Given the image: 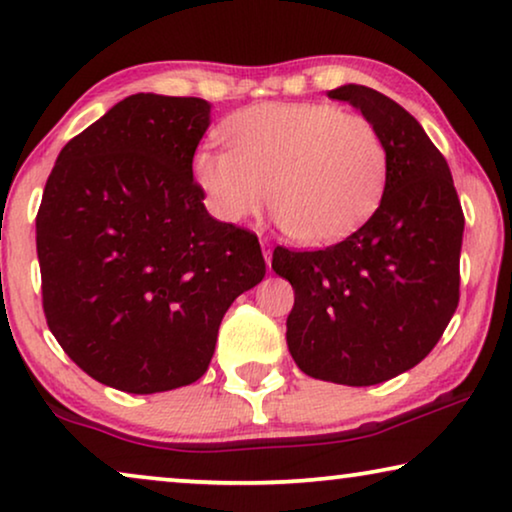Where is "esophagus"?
I'll list each match as a JSON object with an SVG mask.
<instances>
[{
  "label": "esophagus",
  "instance_id": "1",
  "mask_svg": "<svg viewBox=\"0 0 512 512\" xmlns=\"http://www.w3.org/2000/svg\"><path fill=\"white\" fill-rule=\"evenodd\" d=\"M261 249H263L265 263H268V268H270V265H272V247H270V242L268 240H261Z\"/></svg>",
  "mask_w": 512,
  "mask_h": 512
}]
</instances>
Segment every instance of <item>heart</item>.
<instances>
[{
  "label": "heart",
  "instance_id": "1",
  "mask_svg": "<svg viewBox=\"0 0 512 512\" xmlns=\"http://www.w3.org/2000/svg\"><path fill=\"white\" fill-rule=\"evenodd\" d=\"M221 146L195 151L193 174L207 205L242 223L268 205L293 240L331 244L380 205L389 174L387 144L368 118L324 102H270L221 125Z\"/></svg>",
  "mask_w": 512,
  "mask_h": 512
}]
</instances>
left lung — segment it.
I'll list each match as a JSON object with an SVG mask.
<instances>
[{"label": "left lung", "mask_w": 512, "mask_h": 512, "mask_svg": "<svg viewBox=\"0 0 512 512\" xmlns=\"http://www.w3.org/2000/svg\"><path fill=\"white\" fill-rule=\"evenodd\" d=\"M328 97L380 130L387 188L347 240L319 251L279 247L272 270L296 293L286 342L298 368L314 380L370 387L415 368L450 324L464 212L443 153L401 104L356 83Z\"/></svg>", "instance_id": "1"}]
</instances>
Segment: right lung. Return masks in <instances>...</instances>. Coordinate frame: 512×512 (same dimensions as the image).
<instances>
[{"label": "right lung", "instance_id": "right-lung-1", "mask_svg": "<svg viewBox=\"0 0 512 512\" xmlns=\"http://www.w3.org/2000/svg\"><path fill=\"white\" fill-rule=\"evenodd\" d=\"M200 97L137 93L60 151L37 214L46 321L69 359L128 394L205 375L223 314L265 277L258 237L209 216Z\"/></svg>", "mask_w": 512, "mask_h": 512}]
</instances>
